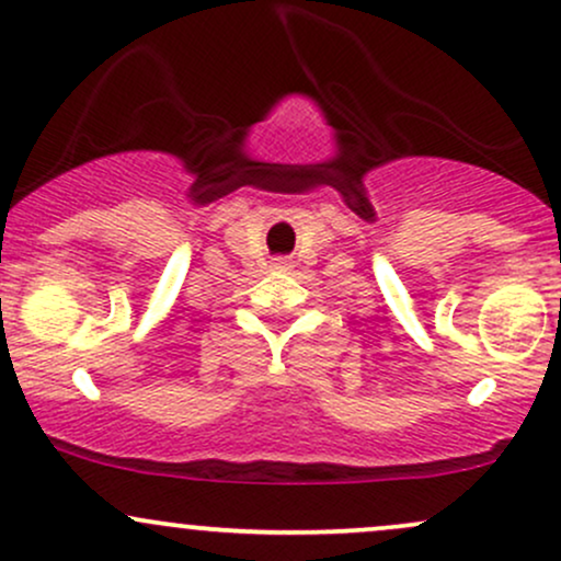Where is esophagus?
Masks as SVG:
<instances>
[{
	"instance_id": "34e87169",
	"label": "esophagus",
	"mask_w": 561,
	"mask_h": 561,
	"mask_svg": "<svg viewBox=\"0 0 561 561\" xmlns=\"http://www.w3.org/2000/svg\"><path fill=\"white\" fill-rule=\"evenodd\" d=\"M274 268H279V272H287L289 263H287L285 259H276V261H274Z\"/></svg>"
}]
</instances>
